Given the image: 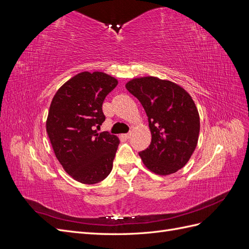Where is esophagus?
<instances>
[{
    "instance_id": "34e87169",
    "label": "esophagus",
    "mask_w": 249,
    "mask_h": 249,
    "mask_svg": "<svg viewBox=\"0 0 249 249\" xmlns=\"http://www.w3.org/2000/svg\"><path fill=\"white\" fill-rule=\"evenodd\" d=\"M131 135H132V133L130 132V133H127V134H124V137H125L126 139H129V138L131 137Z\"/></svg>"
}]
</instances>
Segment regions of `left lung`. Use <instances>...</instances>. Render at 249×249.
Here are the masks:
<instances>
[{
    "mask_svg": "<svg viewBox=\"0 0 249 249\" xmlns=\"http://www.w3.org/2000/svg\"><path fill=\"white\" fill-rule=\"evenodd\" d=\"M125 88L144 108L152 133L149 146L139 153L143 164L160 176L183 168L197 145L200 127L192 97L176 83L155 77L133 79Z\"/></svg>",
    "mask_w": 249,
    "mask_h": 249,
    "instance_id": "8db88e82",
    "label": "left lung"
}]
</instances>
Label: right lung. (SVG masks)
Here are the masks:
<instances>
[{
  "label": "right lung",
  "mask_w": 249,
  "mask_h": 249,
  "mask_svg": "<svg viewBox=\"0 0 249 249\" xmlns=\"http://www.w3.org/2000/svg\"><path fill=\"white\" fill-rule=\"evenodd\" d=\"M117 80L101 71H84L59 88L51 103L47 132L58 161L83 184H96L113 167L119 140L96 129L105 122L103 103Z\"/></svg>",
  "instance_id": "right-lung-1"
}]
</instances>
